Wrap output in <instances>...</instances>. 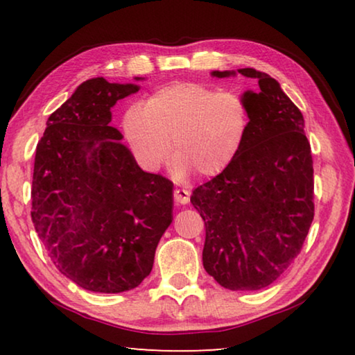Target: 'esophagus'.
<instances>
[{
	"label": "esophagus",
	"instance_id": "1",
	"mask_svg": "<svg viewBox=\"0 0 355 355\" xmlns=\"http://www.w3.org/2000/svg\"><path fill=\"white\" fill-rule=\"evenodd\" d=\"M189 196H191V192L188 189L178 188L173 191V199H175L178 205H186V203L189 202Z\"/></svg>",
	"mask_w": 355,
	"mask_h": 355
}]
</instances>
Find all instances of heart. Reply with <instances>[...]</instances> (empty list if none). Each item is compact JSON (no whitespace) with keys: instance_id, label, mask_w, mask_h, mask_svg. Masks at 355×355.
Returning <instances> with one entry per match:
<instances>
[{"instance_id":"b5f03b06","label":"heart","mask_w":355,"mask_h":355,"mask_svg":"<svg viewBox=\"0 0 355 355\" xmlns=\"http://www.w3.org/2000/svg\"><path fill=\"white\" fill-rule=\"evenodd\" d=\"M250 111L239 94L200 83H173L131 105L123 114L125 139L142 169L158 171L177 153L173 173L203 177L227 171L241 152Z\"/></svg>"}]
</instances>
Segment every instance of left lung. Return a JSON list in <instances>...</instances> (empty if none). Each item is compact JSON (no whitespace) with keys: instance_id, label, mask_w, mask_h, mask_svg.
Masks as SVG:
<instances>
[{"instance_id":"left-lung-1","label":"left lung","mask_w":355,"mask_h":355,"mask_svg":"<svg viewBox=\"0 0 355 355\" xmlns=\"http://www.w3.org/2000/svg\"><path fill=\"white\" fill-rule=\"evenodd\" d=\"M243 75L258 91L241 97L250 127L241 152L191 203L205 220L203 268L220 286L255 291L274 284L299 255L315 214L313 159L304 117L280 84L255 69L214 70Z\"/></svg>"}]
</instances>
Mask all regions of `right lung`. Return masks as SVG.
Instances as JSON below:
<instances>
[{
  "label": "right lung",
  "mask_w": 355,
  "mask_h": 355,
  "mask_svg": "<svg viewBox=\"0 0 355 355\" xmlns=\"http://www.w3.org/2000/svg\"><path fill=\"white\" fill-rule=\"evenodd\" d=\"M137 91L101 76L81 83L48 117L35 150V232L59 272L94 293L141 285L173 219L172 182L144 172L110 127L111 107Z\"/></svg>",
  "instance_id": "right-lung-1"
}]
</instances>
